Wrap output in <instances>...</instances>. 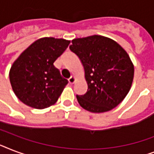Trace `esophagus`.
<instances>
[{"label": "esophagus", "instance_id": "obj_1", "mask_svg": "<svg viewBox=\"0 0 154 154\" xmlns=\"http://www.w3.org/2000/svg\"><path fill=\"white\" fill-rule=\"evenodd\" d=\"M75 77H71L70 78H69V84H73L75 82Z\"/></svg>", "mask_w": 154, "mask_h": 154}]
</instances>
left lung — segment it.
Returning <instances> with one entry per match:
<instances>
[{"label":"left lung","instance_id":"obj_1","mask_svg":"<svg viewBox=\"0 0 154 154\" xmlns=\"http://www.w3.org/2000/svg\"><path fill=\"white\" fill-rule=\"evenodd\" d=\"M69 49L84 66L88 90L77 95L83 109L109 111L119 105L131 88L134 68L128 53L108 37L94 35L72 41Z\"/></svg>","mask_w":154,"mask_h":154}]
</instances>
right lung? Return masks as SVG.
Masks as SVG:
<instances>
[{
  "mask_svg": "<svg viewBox=\"0 0 154 154\" xmlns=\"http://www.w3.org/2000/svg\"><path fill=\"white\" fill-rule=\"evenodd\" d=\"M69 41L44 37L34 42L14 61L9 80L16 96L35 109L55 104L68 81L53 63L69 45Z\"/></svg>",
  "mask_w": 154,
  "mask_h": 154,
  "instance_id": "right-lung-1",
  "label": "right lung"
}]
</instances>
